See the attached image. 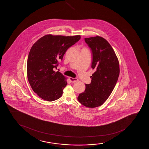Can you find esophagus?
<instances>
[{
    "label": "esophagus",
    "mask_w": 149,
    "mask_h": 149,
    "mask_svg": "<svg viewBox=\"0 0 149 149\" xmlns=\"http://www.w3.org/2000/svg\"><path fill=\"white\" fill-rule=\"evenodd\" d=\"M69 79H70V82H75L78 81V79H76V78H72V77H70L69 78Z\"/></svg>",
    "instance_id": "obj_1"
}]
</instances>
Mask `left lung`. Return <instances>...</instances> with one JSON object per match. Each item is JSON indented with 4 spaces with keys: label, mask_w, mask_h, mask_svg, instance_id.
I'll return each instance as SVG.
<instances>
[{
    "label": "left lung",
    "mask_w": 149,
    "mask_h": 149,
    "mask_svg": "<svg viewBox=\"0 0 149 149\" xmlns=\"http://www.w3.org/2000/svg\"><path fill=\"white\" fill-rule=\"evenodd\" d=\"M93 53L91 68L95 72L91 82L86 84L84 93L77 99L84 106L94 108L101 106L111 94L118 81L119 63L114 51L104 38L96 36L84 39Z\"/></svg>",
    "instance_id": "8db88e82"
}]
</instances>
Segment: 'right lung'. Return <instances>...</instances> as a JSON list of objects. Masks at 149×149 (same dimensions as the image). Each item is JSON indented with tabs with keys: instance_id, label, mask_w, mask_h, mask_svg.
I'll use <instances>...</instances> for the list:
<instances>
[{
	"instance_id": "1",
	"label": "right lung",
	"mask_w": 149,
	"mask_h": 149,
	"mask_svg": "<svg viewBox=\"0 0 149 149\" xmlns=\"http://www.w3.org/2000/svg\"><path fill=\"white\" fill-rule=\"evenodd\" d=\"M80 35H46L33 45L27 63V74L33 91L45 100L53 101L62 96L67 78L54 70L68 48L81 39Z\"/></svg>"
}]
</instances>
